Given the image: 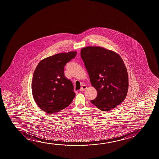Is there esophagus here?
<instances>
[{
    "instance_id": "1",
    "label": "esophagus",
    "mask_w": 159,
    "mask_h": 159,
    "mask_svg": "<svg viewBox=\"0 0 159 159\" xmlns=\"http://www.w3.org/2000/svg\"><path fill=\"white\" fill-rule=\"evenodd\" d=\"M87 87H86V85H83L82 86V87L81 88V89H80V91L81 92H83L84 91V90L86 89H87Z\"/></svg>"
}]
</instances>
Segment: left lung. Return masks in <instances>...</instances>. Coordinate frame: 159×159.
<instances>
[{
  "instance_id": "left-lung-1",
  "label": "left lung",
  "mask_w": 159,
  "mask_h": 159,
  "mask_svg": "<svg viewBox=\"0 0 159 159\" xmlns=\"http://www.w3.org/2000/svg\"><path fill=\"white\" fill-rule=\"evenodd\" d=\"M81 56L98 95L90 101L102 111L120 105L126 96L129 87L127 69L120 56L101 47H85Z\"/></svg>"
}]
</instances>
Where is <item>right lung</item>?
Segmentation results:
<instances>
[{"label": "right lung", "mask_w": 159, "mask_h": 159, "mask_svg": "<svg viewBox=\"0 0 159 159\" xmlns=\"http://www.w3.org/2000/svg\"><path fill=\"white\" fill-rule=\"evenodd\" d=\"M76 54L73 51L47 57L39 63L34 71L31 83L33 98L48 114L67 107L75 96L71 81L64 76V66Z\"/></svg>", "instance_id": "obj_1"}]
</instances>
